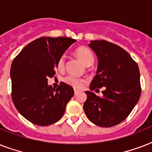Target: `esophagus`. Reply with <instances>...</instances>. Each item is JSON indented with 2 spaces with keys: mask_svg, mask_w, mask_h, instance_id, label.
Instances as JSON below:
<instances>
[{
  "mask_svg": "<svg viewBox=\"0 0 152 152\" xmlns=\"http://www.w3.org/2000/svg\"><path fill=\"white\" fill-rule=\"evenodd\" d=\"M74 93H75V95L78 93V90H76V89H74Z\"/></svg>",
  "mask_w": 152,
  "mask_h": 152,
  "instance_id": "34e87169",
  "label": "esophagus"
}]
</instances>
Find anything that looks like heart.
I'll return each mask as SVG.
<instances>
[{
	"label": "heart",
	"mask_w": 152,
	"mask_h": 152,
	"mask_svg": "<svg viewBox=\"0 0 152 152\" xmlns=\"http://www.w3.org/2000/svg\"><path fill=\"white\" fill-rule=\"evenodd\" d=\"M75 54L79 59L81 61L83 62V64L88 66L92 64L94 61V55H93L92 52L89 50L88 48L85 47V46H80L75 51ZM57 69L58 71H63L64 69V57H61L57 62ZM64 82L69 84V85L72 86L75 88L80 89L83 87L84 81L82 79L77 78L73 76H68L64 78Z\"/></svg>",
	"instance_id": "obj_1"
}]
</instances>
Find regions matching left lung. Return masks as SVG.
<instances>
[{
  "mask_svg": "<svg viewBox=\"0 0 152 152\" xmlns=\"http://www.w3.org/2000/svg\"><path fill=\"white\" fill-rule=\"evenodd\" d=\"M89 46L99 60L90 89L105 87V90L102 91V97L85 91L88 98L83 110L96 125L112 127L125 120L139 101L141 94L139 67L129 53L112 42L95 40L91 41Z\"/></svg>",
  "mask_w": 152,
  "mask_h": 152,
  "instance_id": "8db88e82",
  "label": "left lung"
}]
</instances>
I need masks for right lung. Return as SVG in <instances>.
Instances as JSON below:
<instances>
[{
    "label": "right lung",
    "mask_w": 152,
    "mask_h": 152,
    "mask_svg": "<svg viewBox=\"0 0 152 152\" xmlns=\"http://www.w3.org/2000/svg\"><path fill=\"white\" fill-rule=\"evenodd\" d=\"M76 42L66 37H42L25 46L11 66L12 99L15 108L30 122L46 126L64 114L73 88L64 82L56 89L48 85L64 51Z\"/></svg>",
    "instance_id": "1"
}]
</instances>
